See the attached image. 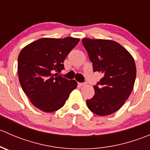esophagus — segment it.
Instances as JSON below:
<instances>
[{
	"instance_id": "obj_1",
	"label": "esophagus",
	"mask_w": 150,
	"mask_h": 150,
	"mask_svg": "<svg viewBox=\"0 0 150 150\" xmlns=\"http://www.w3.org/2000/svg\"><path fill=\"white\" fill-rule=\"evenodd\" d=\"M78 84H79L80 86H84L86 85V83H78Z\"/></svg>"
}]
</instances>
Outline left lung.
<instances>
[{
    "mask_svg": "<svg viewBox=\"0 0 150 150\" xmlns=\"http://www.w3.org/2000/svg\"><path fill=\"white\" fill-rule=\"evenodd\" d=\"M82 43L93 72L103 75L93 86L95 95L86 104L96 115H109L117 111L132 92L137 75L135 62L124 47L113 40L84 38Z\"/></svg>",
    "mask_w": 150,
    "mask_h": 150,
    "instance_id": "left-lung-1",
    "label": "left lung"
}]
</instances>
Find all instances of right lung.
Instances as JSON below:
<instances>
[{
    "instance_id": "obj_1",
    "label": "right lung",
    "mask_w": 150,
    "mask_h": 150,
    "mask_svg": "<svg viewBox=\"0 0 150 150\" xmlns=\"http://www.w3.org/2000/svg\"><path fill=\"white\" fill-rule=\"evenodd\" d=\"M79 38L38 39L22 48L18 57V75L22 90L35 107L46 112L58 110L77 88L75 80L59 76L64 59Z\"/></svg>"
}]
</instances>
